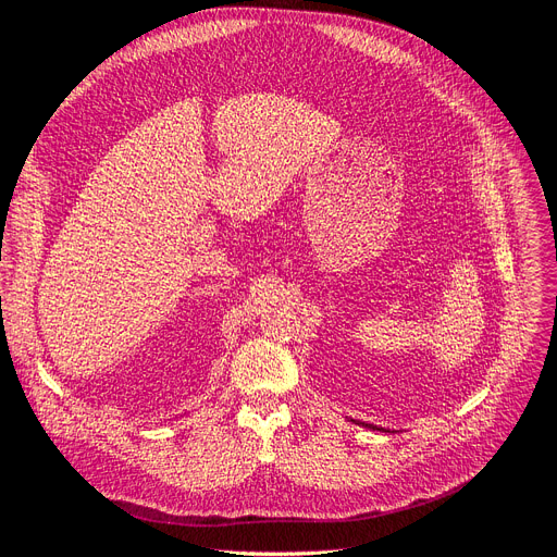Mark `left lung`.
<instances>
[{
	"label": "left lung",
	"instance_id": "left-lung-1",
	"mask_svg": "<svg viewBox=\"0 0 557 557\" xmlns=\"http://www.w3.org/2000/svg\"><path fill=\"white\" fill-rule=\"evenodd\" d=\"M352 422H357V420H352ZM357 424H363V426H368V429H376V431H386V429H382V426H376V424H368V422H357ZM391 433V431H388Z\"/></svg>",
	"mask_w": 557,
	"mask_h": 557
}]
</instances>
